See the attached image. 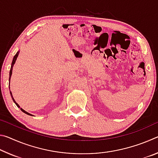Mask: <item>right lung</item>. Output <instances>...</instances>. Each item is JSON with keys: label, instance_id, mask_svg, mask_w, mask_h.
I'll return each mask as SVG.
<instances>
[{"label": "right lung", "instance_id": "right-lung-1", "mask_svg": "<svg viewBox=\"0 0 158 158\" xmlns=\"http://www.w3.org/2000/svg\"><path fill=\"white\" fill-rule=\"evenodd\" d=\"M19 52H19H18L17 53H16L15 56H14V58H13V60H12V65H11V68H10V77H9V80H10V78H11V76H12V68H13V65H14V64H15V62H16V60H17V57H18ZM10 95H11V97H12V98L13 102H14L16 104V105H17L19 108H20V106L19 105L17 102H16L15 100V99H14V98H13V96H12V94L11 91H10ZM20 109H21V111H22L23 112V113H25V114H28V115H30V116H33V115H32V114L28 113V112L26 111L25 110H23V109L22 108H20Z\"/></svg>", "mask_w": 158, "mask_h": 158}]
</instances>
